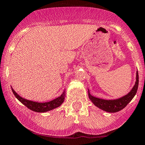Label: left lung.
<instances>
[{"instance_id": "obj_1", "label": "left lung", "mask_w": 145, "mask_h": 145, "mask_svg": "<svg viewBox=\"0 0 145 145\" xmlns=\"http://www.w3.org/2000/svg\"><path fill=\"white\" fill-rule=\"evenodd\" d=\"M138 83H139V76H138V72L136 73V82L135 84L132 88L131 92L126 95L118 99L115 100H105L93 97L90 94L88 91V95H89V99L92 101V103L95 105L97 107L103 110L106 111L108 112H116L124 108L128 103L131 101L136 94L138 88Z\"/></svg>"}]
</instances>
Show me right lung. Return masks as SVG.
Segmentation results:
<instances>
[{
	"mask_svg": "<svg viewBox=\"0 0 145 145\" xmlns=\"http://www.w3.org/2000/svg\"><path fill=\"white\" fill-rule=\"evenodd\" d=\"M12 90L13 92V94L16 97V98L19 101L21 102L24 106H26L28 108L31 110L37 112H45L59 107L63 103L65 97V92L64 91V92L61 94L60 97H57V98L51 101L45 102V103H39V102L27 100L25 99L22 98L12 89Z\"/></svg>",
	"mask_w": 145,
	"mask_h": 145,
	"instance_id": "add662e5",
	"label": "right lung"
}]
</instances>
